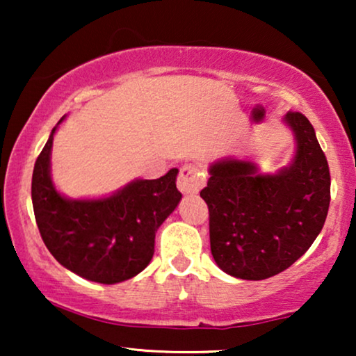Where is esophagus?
Instances as JSON below:
<instances>
[{"label": "esophagus", "mask_w": 356, "mask_h": 356, "mask_svg": "<svg viewBox=\"0 0 356 356\" xmlns=\"http://www.w3.org/2000/svg\"><path fill=\"white\" fill-rule=\"evenodd\" d=\"M204 181H206V175L201 168L194 167V165H184V167L179 170L178 175V189L183 194H197L199 189L202 188Z\"/></svg>", "instance_id": "1"}]
</instances>
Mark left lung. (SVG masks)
<instances>
[{"instance_id": "8db88e82", "label": "left lung", "mask_w": 356, "mask_h": 356, "mask_svg": "<svg viewBox=\"0 0 356 356\" xmlns=\"http://www.w3.org/2000/svg\"><path fill=\"white\" fill-rule=\"evenodd\" d=\"M284 120L296 140L289 167L261 175L251 160L223 159L211 165L201 191L213 259L236 279L264 280L289 269L327 217L330 173L313 124L300 111Z\"/></svg>"}]
</instances>
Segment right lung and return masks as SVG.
<instances>
[{
  "instance_id": "obj_1",
  "label": "right lung",
  "mask_w": 356,
  "mask_h": 356,
  "mask_svg": "<svg viewBox=\"0 0 356 356\" xmlns=\"http://www.w3.org/2000/svg\"><path fill=\"white\" fill-rule=\"evenodd\" d=\"M56 128L32 175L33 213L43 243L61 266L87 280L111 285L138 275L154 256L155 232L181 199L178 168L157 179H134L108 197L67 199L50 177Z\"/></svg>"
}]
</instances>
